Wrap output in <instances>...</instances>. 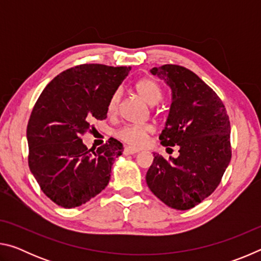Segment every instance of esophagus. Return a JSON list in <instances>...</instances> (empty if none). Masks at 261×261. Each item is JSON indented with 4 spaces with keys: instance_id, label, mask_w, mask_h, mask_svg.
<instances>
[{
    "instance_id": "obj_1",
    "label": "esophagus",
    "mask_w": 261,
    "mask_h": 261,
    "mask_svg": "<svg viewBox=\"0 0 261 261\" xmlns=\"http://www.w3.org/2000/svg\"><path fill=\"white\" fill-rule=\"evenodd\" d=\"M139 151L138 149H136V148H132V147H125L124 148V153L125 155H129V154H136V153H138Z\"/></svg>"
}]
</instances>
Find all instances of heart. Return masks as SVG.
<instances>
[{
	"mask_svg": "<svg viewBox=\"0 0 261 261\" xmlns=\"http://www.w3.org/2000/svg\"><path fill=\"white\" fill-rule=\"evenodd\" d=\"M135 90L139 98L148 106L156 105L161 99V88L159 84L152 78H141L135 84ZM121 101V92L115 91L108 101V113L114 114L117 110L118 103ZM153 126L145 125H125L116 132L118 138L125 141L131 146L139 147L145 143L149 136L153 134Z\"/></svg>",
	"mask_w": 261,
	"mask_h": 261,
	"instance_id": "b5f03b06",
	"label": "heart"
}]
</instances>
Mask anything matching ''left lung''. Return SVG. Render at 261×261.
<instances>
[{
    "instance_id": "8db88e82",
    "label": "left lung",
    "mask_w": 261,
    "mask_h": 261,
    "mask_svg": "<svg viewBox=\"0 0 261 261\" xmlns=\"http://www.w3.org/2000/svg\"><path fill=\"white\" fill-rule=\"evenodd\" d=\"M152 74L171 90V105L159 139L179 147L166 160L154 154L146 174L151 191L171 208L187 211L218 188L231 159L230 122L224 105L196 73L175 64L153 68Z\"/></svg>"
}]
</instances>
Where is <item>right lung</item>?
Masks as SVG:
<instances>
[{"instance_id":"add662e5","label":"right lung","mask_w":261,"mask_h":261,"mask_svg":"<svg viewBox=\"0 0 261 261\" xmlns=\"http://www.w3.org/2000/svg\"><path fill=\"white\" fill-rule=\"evenodd\" d=\"M130 67L82 64L65 70L39 96L28 124L29 166L42 192L61 207L85 204L107 187L123 145L110 138L92 151L82 136L107 117L110 96Z\"/></svg>"}]
</instances>
